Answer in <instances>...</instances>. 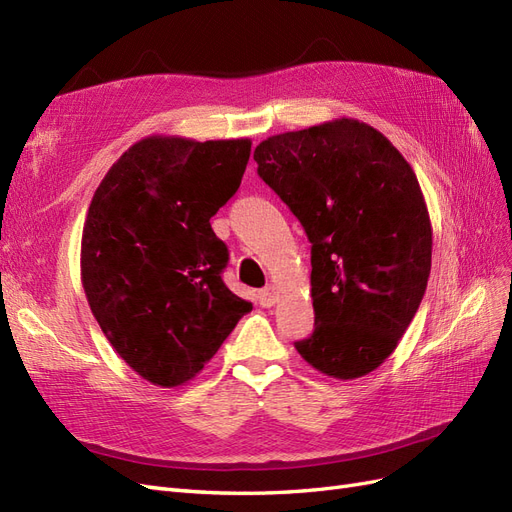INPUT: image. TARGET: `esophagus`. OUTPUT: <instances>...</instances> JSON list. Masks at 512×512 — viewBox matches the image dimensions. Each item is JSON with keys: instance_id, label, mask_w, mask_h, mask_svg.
<instances>
[{"instance_id": "obj_1", "label": "esophagus", "mask_w": 512, "mask_h": 512, "mask_svg": "<svg viewBox=\"0 0 512 512\" xmlns=\"http://www.w3.org/2000/svg\"><path fill=\"white\" fill-rule=\"evenodd\" d=\"M275 299H277V290H275L273 286H267V288H262V290L258 292V303H260L262 307L275 305Z\"/></svg>"}]
</instances>
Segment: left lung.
Here are the masks:
<instances>
[{"label": "left lung", "instance_id": "1", "mask_svg": "<svg viewBox=\"0 0 512 512\" xmlns=\"http://www.w3.org/2000/svg\"><path fill=\"white\" fill-rule=\"evenodd\" d=\"M254 160L312 243L316 327L294 348L324 376H367L410 327L431 271L412 166L382 132L346 117L269 136Z\"/></svg>", "mask_w": 512, "mask_h": 512}]
</instances>
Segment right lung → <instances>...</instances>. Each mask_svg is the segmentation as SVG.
<instances>
[{
  "instance_id": "right-lung-1",
  "label": "right lung",
  "mask_w": 512,
  "mask_h": 512,
  "mask_svg": "<svg viewBox=\"0 0 512 512\" xmlns=\"http://www.w3.org/2000/svg\"><path fill=\"white\" fill-rule=\"evenodd\" d=\"M250 151V138L147 136L91 198L85 297L117 354L151 384L192 380L252 309L222 282L228 250L209 222L239 190Z\"/></svg>"
}]
</instances>
